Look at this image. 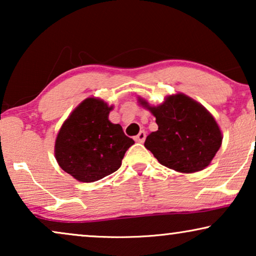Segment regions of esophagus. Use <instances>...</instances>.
Here are the masks:
<instances>
[{
  "mask_svg": "<svg viewBox=\"0 0 256 256\" xmlns=\"http://www.w3.org/2000/svg\"><path fill=\"white\" fill-rule=\"evenodd\" d=\"M134 140H135L136 142H138V143H143V142H144V140H146V132H144V130L140 132L138 134L135 136Z\"/></svg>",
  "mask_w": 256,
  "mask_h": 256,
  "instance_id": "1",
  "label": "esophagus"
}]
</instances>
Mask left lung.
<instances>
[{
    "label": "left lung",
    "instance_id": "obj_1",
    "mask_svg": "<svg viewBox=\"0 0 256 256\" xmlns=\"http://www.w3.org/2000/svg\"><path fill=\"white\" fill-rule=\"evenodd\" d=\"M148 108L158 130L146 136L144 146L164 166L191 174L205 169L220 149L222 132L214 118L197 101L184 94L168 96L163 104Z\"/></svg>",
    "mask_w": 256,
    "mask_h": 256
}]
</instances>
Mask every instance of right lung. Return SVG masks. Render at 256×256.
Returning <instances> with one entry per match:
<instances>
[{
  "label": "right lung",
  "mask_w": 256,
  "mask_h": 256,
  "mask_svg": "<svg viewBox=\"0 0 256 256\" xmlns=\"http://www.w3.org/2000/svg\"><path fill=\"white\" fill-rule=\"evenodd\" d=\"M110 110L102 100L88 98L72 112L58 132L56 160L79 182L92 183L115 172L134 144L120 124L108 120Z\"/></svg>",
  "instance_id": "add662e5"
}]
</instances>
